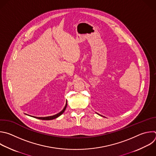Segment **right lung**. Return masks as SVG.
Instances as JSON below:
<instances>
[{"instance_id": "add662e5", "label": "right lung", "mask_w": 156, "mask_h": 156, "mask_svg": "<svg viewBox=\"0 0 156 156\" xmlns=\"http://www.w3.org/2000/svg\"><path fill=\"white\" fill-rule=\"evenodd\" d=\"M67 101L66 103V105L64 107V108L59 113L55 115H53V116H48V117H34V118H38V119H41V120H51V119H56L58 117H59V116H61L64 112V111L66 110V107H67Z\"/></svg>"}]
</instances>
